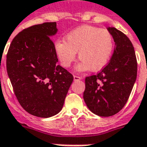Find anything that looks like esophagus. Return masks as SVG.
Returning <instances> with one entry per match:
<instances>
[{"label": "esophagus", "mask_w": 147, "mask_h": 147, "mask_svg": "<svg viewBox=\"0 0 147 147\" xmlns=\"http://www.w3.org/2000/svg\"><path fill=\"white\" fill-rule=\"evenodd\" d=\"M82 79V77H79L78 76H74V81H78Z\"/></svg>", "instance_id": "obj_1"}]
</instances>
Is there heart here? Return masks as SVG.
<instances>
[{
    "label": "heart",
    "instance_id": "b5f03b06",
    "mask_svg": "<svg viewBox=\"0 0 147 147\" xmlns=\"http://www.w3.org/2000/svg\"><path fill=\"white\" fill-rule=\"evenodd\" d=\"M54 48L60 63L65 68L71 66L78 52L81 60L76 65V71L92 69L98 71L109 62L114 50V40L107 30L85 25L68 33L65 41H56Z\"/></svg>",
    "mask_w": 147,
    "mask_h": 147
}]
</instances>
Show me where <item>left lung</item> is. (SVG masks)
Returning a JSON list of instances; mask_svg holds the SVG:
<instances>
[{
	"label": "left lung",
	"instance_id": "left-lung-1",
	"mask_svg": "<svg viewBox=\"0 0 147 147\" xmlns=\"http://www.w3.org/2000/svg\"><path fill=\"white\" fill-rule=\"evenodd\" d=\"M115 48L108 64L96 76L85 78L83 98L88 109L100 117L118 113L130 97L137 74L134 48L129 38L114 27H107Z\"/></svg>",
	"mask_w": 147,
	"mask_h": 147
}]
</instances>
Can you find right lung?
I'll use <instances>...</instances> for the list:
<instances>
[{"label":"right lung","instance_id":"add662e5","mask_svg":"<svg viewBox=\"0 0 147 147\" xmlns=\"http://www.w3.org/2000/svg\"><path fill=\"white\" fill-rule=\"evenodd\" d=\"M55 22L24 29L11 42L7 71L23 108L39 117H50L62 110L73 76L57 65L54 43Z\"/></svg>","mask_w":147,"mask_h":147}]
</instances>
